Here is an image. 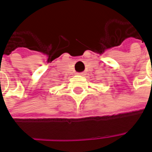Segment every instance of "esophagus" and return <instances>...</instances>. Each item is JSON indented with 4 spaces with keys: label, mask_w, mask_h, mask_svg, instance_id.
Listing matches in <instances>:
<instances>
[{
    "label": "esophagus",
    "mask_w": 152,
    "mask_h": 152,
    "mask_svg": "<svg viewBox=\"0 0 152 152\" xmlns=\"http://www.w3.org/2000/svg\"><path fill=\"white\" fill-rule=\"evenodd\" d=\"M78 75H80V76H85V75H86V73L84 72H79L78 73Z\"/></svg>",
    "instance_id": "obj_1"
}]
</instances>
